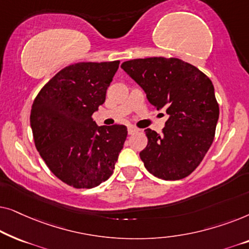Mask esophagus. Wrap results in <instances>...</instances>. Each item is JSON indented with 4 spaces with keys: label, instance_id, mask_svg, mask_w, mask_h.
I'll list each match as a JSON object with an SVG mask.
<instances>
[{
    "label": "esophagus",
    "instance_id": "34e87169",
    "mask_svg": "<svg viewBox=\"0 0 249 249\" xmlns=\"http://www.w3.org/2000/svg\"><path fill=\"white\" fill-rule=\"evenodd\" d=\"M137 131H138V129L136 127H132V125H129V127H128V134L129 135L135 134V132H137Z\"/></svg>",
    "mask_w": 249,
    "mask_h": 249
}]
</instances>
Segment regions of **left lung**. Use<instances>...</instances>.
Segmentation results:
<instances>
[{
  "mask_svg": "<svg viewBox=\"0 0 249 249\" xmlns=\"http://www.w3.org/2000/svg\"><path fill=\"white\" fill-rule=\"evenodd\" d=\"M121 68L144 89L149 103L169 114L161 135L145 129L148 142L139 153L145 168L163 180L186 178L215 136L220 111L212 81L177 57L129 60Z\"/></svg>",
  "mask_w": 249,
  "mask_h": 249,
  "instance_id": "left-lung-1",
  "label": "left lung"
}]
</instances>
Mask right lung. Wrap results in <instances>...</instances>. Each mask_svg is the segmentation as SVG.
<instances>
[{
	"mask_svg": "<svg viewBox=\"0 0 249 249\" xmlns=\"http://www.w3.org/2000/svg\"><path fill=\"white\" fill-rule=\"evenodd\" d=\"M119 63L70 64L34 100L30 125L37 151L53 175L73 188H94L107 180L124 148L125 125L97 127L93 120Z\"/></svg>",
	"mask_w": 249,
	"mask_h": 249,
	"instance_id": "obj_1",
	"label": "right lung"
}]
</instances>
